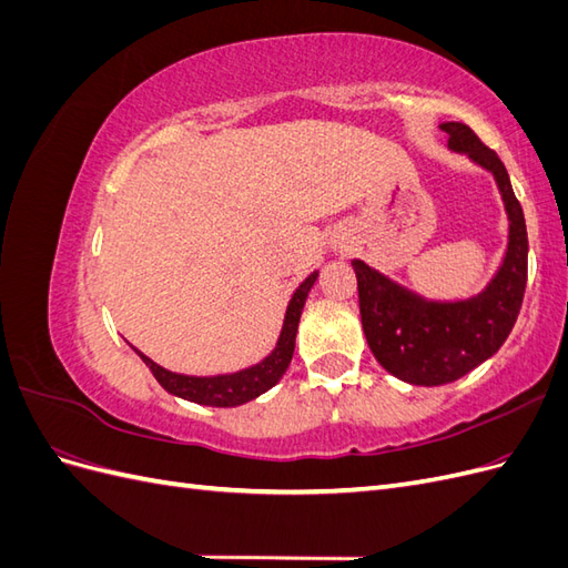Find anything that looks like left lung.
<instances>
[{
  "instance_id": "left-lung-1",
  "label": "left lung",
  "mask_w": 568,
  "mask_h": 568,
  "mask_svg": "<svg viewBox=\"0 0 568 568\" xmlns=\"http://www.w3.org/2000/svg\"><path fill=\"white\" fill-rule=\"evenodd\" d=\"M440 130L448 134L450 151L493 175L509 227L500 267L478 294L467 298H426L359 257L353 261L369 348L386 372L415 386L457 382L500 351L519 317L528 274L526 220L507 168L493 149L480 144L469 125L450 120Z\"/></svg>"
}]
</instances>
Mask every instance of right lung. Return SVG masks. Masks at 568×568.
Listing matches in <instances>:
<instances>
[{
	"label": "right lung",
	"instance_id": "right-lung-1",
	"mask_svg": "<svg viewBox=\"0 0 568 568\" xmlns=\"http://www.w3.org/2000/svg\"><path fill=\"white\" fill-rule=\"evenodd\" d=\"M320 277V270L313 274H307L305 282L294 291L288 305H286V315L277 343H274V351L263 357L261 363H255L246 369L230 372V374H215V376H192V374H178L170 372L161 365L153 363L151 357L136 351H132L142 357V363L151 369V374L156 376V382L168 390L178 395V398H184L189 403H199V405H211V407H236L244 405L248 400H255L257 395H263L270 390L274 384H280L282 376L286 374L291 357H294L296 348V334H298V322L303 315V307L307 301V294L315 286Z\"/></svg>",
	"mask_w": 568,
	"mask_h": 568
}]
</instances>
